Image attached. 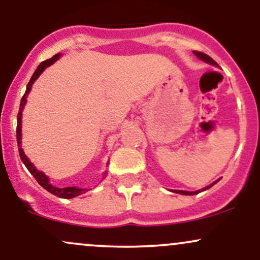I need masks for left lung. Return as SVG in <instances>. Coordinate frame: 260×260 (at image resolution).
I'll return each mask as SVG.
<instances>
[{
  "label": "left lung",
  "mask_w": 260,
  "mask_h": 260,
  "mask_svg": "<svg viewBox=\"0 0 260 260\" xmlns=\"http://www.w3.org/2000/svg\"><path fill=\"white\" fill-rule=\"evenodd\" d=\"M193 53H194V55H196L197 57H198V58H201V59H203V61H205V62H207V63H210V64H213V66H216V67H217V63H216L215 61H214L213 58L210 57V56L205 55V53H203V52H199V51H193ZM217 181H219V180H217ZM217 181H216V182H217ZM216 182H214V183H211L210 186H208V187L203 188V189H201V190H197V192H187V190H176V193H180V194H186V196H192V194H197V193L202 192V190H204V189H208V188H210L211 186H214V184H215Z\"/></svg>",
  "instance_id": "obj_1"
}]
</instances>
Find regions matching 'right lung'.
Returning <instances> with one entry per match:
<instances>
[{
  "instance_id": "obj_1",
  "label": "right lung",
  "mask_w": 260,
  "mask_h": 260,
  "mask_svg": "<svg viewBox=\"0 0 260 260\" xmlns=\"http://www.w3.org/2000/svg\"><path fill=\"white\" fill-rule=\"evenodd\" d=\"M59 56H61V53H57V55H55L53 57L46 59V61L41 62L40 64H39V67L37 68V71H35L34 74L31 76L30 80H29L28 85H26V90H25V94L23 95L22 98V101H20V107H19V112H18V117H17V143H18V150H19V156H20V160L23 161V164L26 166V169L29 170V172L34 176L35 180L38 181V183L40 184L41 187L45 188V189L47 190V192L52 193V194L59 197V198H66V199H71V198H74V197L77 196H80L83 194V193H85L88 189H82V188H77V187H66V188H57V187H53L51 183L49 182V178L45 176L43 172L38 171L37 169H35V166L32 165V164L29 161L28 157L25 156L24 151H23L22 147H20V144H22V142H20V138H22V111H23V107H24L25 103H26V96H28L29 91H30L31 89V85L32 83L37 80V78L39 76H40L41 73H43V71L45 68L47 67V66L52 64L53 62L56 61V59L59 58Z\"/></svg>"
}]
</instances>
